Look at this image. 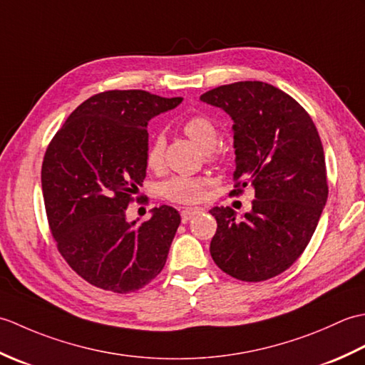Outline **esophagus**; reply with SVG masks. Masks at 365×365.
I'll return each instance as SVG.
<instances>
[{
	"instance_id": "obj_1",
	"label": "esophagus",
	"mask_w": 365,
	"mask_h": 365,
	"mask_svg": "<svg viewBox=\"0 0 365 365\" xmlns=\"http://www.w3.org/2000/svg\"><path fill=\"white\" fill-rule=\"evenodd\" d=\"M200 210L199 208H183V210L180 212V216H182V221L183 222H187V221H190L192 216L195 215H197Z\"/></svg>"
}]
</instances>
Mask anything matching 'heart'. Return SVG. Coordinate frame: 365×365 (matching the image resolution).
Returning <instances> with one entry per match:
<instances>
[{"mask_svg": "<svg viewBox=\"0 0 365 365\" xmlns=\"http://www.w3.org/2000/svg\"><path fill=\"white\" fill-rule=\"evenodd\" d=\"M183 133L204 150L212 149L216 144V138H218L213 122L204 114H192L187 118V120L183 122ZM163 155H165V139L157 136L147 149V166L152 170L161 169ZM208 185H210V182L204 177L177 175L163 185V196L170 202L197 204L204 199Z\"/></svg>", "mask_w": 365, "mask_h": 365, "instance_id": "obj_1", "label": "heart"}]
</instances>
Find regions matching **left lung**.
I'll use <instances>...</instances> for the list:
<instances>
[{
  "label": "left lung",
  "instance_id": "left-lung-1",
  "mask_svg": "<svg viewBox=\"0 0 365 365\" xmlns=\"http://www.w3.org/2000/svg\"><path fill=\"white\" fill-rule=\"evenodd\" d=\"M234 120V195L251 185L252 210L242 220L215 207L210 254L224 273L260 282L290 268L311 242L328 199L327 163L311 115L284 91L238 81L200 96Z\"/></svg>",
  "mask_w": 365,
  "mask_h": 365
}]
</instances>
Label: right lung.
I'll return each mask as SVG.
<instances>
[{
    "instance_id": "add662e5",
    "label": "right lung",
    "mask_w": 365,
    "mask_h": 365,
    "mask_svg": "<svg viewBox=\"0 0 365 365\" xmlns=\"http://www.w3.org/2000/svg\"><path fill=\"white\" fill-rule=\"evenodd\" d=\"M180 102L139 89L100 92L46 147L42 192L50 232L68 267L98 289L136 292L165 267L178 212L163 205L141 224L125 215L145 178L147 122Z\"/></svg>"
}]
</instances>
